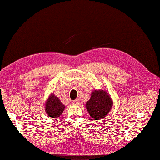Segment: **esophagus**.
Masks as SVG:
<instances>
[{
	"label": "esophagus",
	"mask_w": 160,
	"mask_h": 160,
	"mask_svg": "<svg viewBox=\"0 0 160 160\" xmlns=\"http://www.w3.org/2000/svg\"><path fill=\"white\" fill-rule=\"evenodd\" d=\"M72 103L73 104V105H79V104L80 103V101H79V99H76V100H75V101H72Z\"/></svg>",
	"instance_id": "obj_1"
}]
</instances>
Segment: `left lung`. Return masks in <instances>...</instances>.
Masks as SVG:
<instances>
[{
	"label": "left lung",
	"instance_id": "obj_1",
	"mask_svg": "<svg viewBox=\"0 0 160 160\" xmlns=\"http://www.w3.org/2000/svg\"><path fill=\"white\" fill-rule=\"evenodd\" d=\"M113 101L108 91L95 89L92 91L91 98L86 102L87 111L95 120L103 119L112 109Z\"/></svg>",
	"mask_w": 160,
	"mask_h": 160
}]
</instances>
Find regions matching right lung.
Returning <instances> with one entry per match:
<instances>
[{"label": "right lung", "instance_id": "right-lung-1", "mask_svg": "<svg viewBox=\"0 0 160 160\" xmlns=\"http://www.w3.org/2000/svg\"><path fill=\"white\" fill-rule=\"evenodd\" d=\"M65 108V105L61 103V100L53 93H51L45 101V110L47 116L50 118L60 117Z\"/></svg>", "mask_w": 160, "mask_h": 160}]
</instances>
